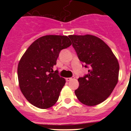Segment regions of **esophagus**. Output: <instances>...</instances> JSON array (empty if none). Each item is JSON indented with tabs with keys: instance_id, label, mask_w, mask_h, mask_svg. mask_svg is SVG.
<instances>
[{
	"instance_id": "1",
	"label": "esophagus",
	"mask_w": 131,
	"mask_h": 131,
	"mask_svg": "<svg viewBox=\"0 0 131 131\" xmlns=\"http://www.w3.org/2000/svg\"><path fill=\"white\" fill-rule=\"evenodd\" d=\"M75 79V77H68V78L66 79V80L67 81H71V80H72V79Z\"/></svg>"
}]
</instances>
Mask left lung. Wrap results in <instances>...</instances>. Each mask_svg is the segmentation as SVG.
I'll return each mask as SVG.
<instances>
[{
    "label": "left lung",
    "instance_id": "1",
    "mask_svg": "<svg viewBox=\"0 0 131 131\" xmlns=\"http://www.w3.org/2000/svg\"><path fill=\"white\" fill-rule=\"evenodd\" d=\"M79 59L89 68L79 77L75 93L83 104L98 105L112 94L118 81L119 65L110 47L100 38L91 35H69Z\"/></svg>",
    "mask_w": 131,
    "mask_h": 131
}]
</instances>
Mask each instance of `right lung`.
Returning <instances> with one entry per match:
<instances>
[{
    "label": "right lung",
    "instance_id": "1",
    "mask_svg": "<svg viewBox=\"0 0 131 131\" xmlns=\"http://www.w3.org/2000/svg\"><path fill=\"white\" fill-rule=\"evenodd\" d=\"M67 36L46 35L29 46L19 60L18 77L20 90L31 104L40 109L58 101L66 80L53 68L62 49L71 46Z\"/></svg>",
    "mask_w": 131,
    "mask_h": 131
}]
</instances>
